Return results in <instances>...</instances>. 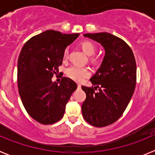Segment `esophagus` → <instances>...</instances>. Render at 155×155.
I'll use <instances>...</instances> for the list:
<instances>
[{"instance_id": "1", "label": "esophagus", "mask_w": 155, "mask_h": 155, "mask_svg": "<svg viewBox=\"0 0 155 155\" xmlns=\"http://www.w3.org/2000/svg\"><path fill=\"white\" fill-rule=\"evenodd\" d=\"M81 87V85L80 84H78V89H80Z\"/></svg>"}]
</instances>
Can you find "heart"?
Instances as JSON below:
<instances>
[{
	"label": "heart",
	"mask_w": 155,
	"mask_h": 155,
	"mask_svg": "<svg viewBox=\"0 0 155 155\" xmlns=\"http://www.w3.org/2000/svg\"><path fill=\"white\" fill-rule=\"evenodd\" d=\"M81 46L83 51L88 56L94 55V53L96 52V47L91 42L84 41V42H81ZM68 54H69V50L67 48L64 52V58H68ZM66 73H67V75L70 78L77 82L82 81L84 79L87 78L91 75V71L87 68L75 65L71 66L70 68H68L67 69Z\"/></svg>",
	"instance_id": "heart-1"
}]
</instances>
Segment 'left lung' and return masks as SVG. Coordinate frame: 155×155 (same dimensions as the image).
Masks as SVG:
<instances>
[{"label":"left lung","instance_id":"left-lung-1","mask_svg":"<svg viewBox=\"0 0 155 155\" xmlns=\"http://www.w3.org/2000/svg\"><path fill=\"white\" fill-rule=\"evenodd\" d=\"M103 46L105 57L90 81L93 87L82 86L86 99L81 106L84 120L91 125L102 127L120 118L134 94L137 66L131 48L119 37L108 32L84 34Z\"/></svg>","mask_w":155,"mask_h":155}]
</instances>
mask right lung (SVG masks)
<instances>
[{
  "label": "right lung",
  "mask_w": 155,
  "mask_h": 155,
  "mask_svg": "<svg viewBox=\"0 0 155 155\" xmlns=\"http://www.w3.org/2000/svg\"><path fill=\"white\" fill-rule=\"evenodd\" d=\"M79 33L47 30L27 41L18 60V87L25 109L31 118L48 125L64 116L66 105L77 89L73 80L64 77L52 81L62 64L64 52Z\"/></svg>",
  "instance_id": "right-lung-1"
}]
</instances>
